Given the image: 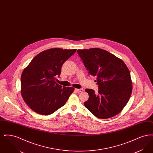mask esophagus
I'll use <instances>...</instances> for the list:
<instances>
[{"mask_svg":"<svg viewBox=\"0 0 153 153\" xmlns=\"http://www.w3.org/2000/svg\"><path fill=\"white\" fill-rule=\"evenodd\" d=\"M84 91V89H77V88H76L75 89V91H76L77 92H78V93H79V92H82Z\"/></svg>","mask_w":153,"mask_h":153,"instance_id":"obj_1","label":"esophagus"}]
</instances>
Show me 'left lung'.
Segmentation results:
<instances>
[{
	"label": "left lung",
	"instance_id": "obj_1",
	"mask_svg": "<svg viewBox=\"0 0 153 153\" xmlns=\"http://www.w3.org/2000/svg\"><path fill=\"white\" fill-rule=\"evenodd\" d=\"M77 53L89 75L96 76L99 91L86 89L89 99L84 105L95 117L108 119L121 112L132 93L130 71L123 61L99 48L79 49Z\"/></svg>",
	"mask_w": 153,
	"mask_h": 153
}]
</instances>
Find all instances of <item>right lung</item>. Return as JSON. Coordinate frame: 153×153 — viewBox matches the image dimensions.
<instances>
[{"mask_svg":"<svg viewBox=\"0 0 153 153\" xmlns=\"http://www.w3.org/2000/svg\"><path fill=\"white\" fill-rule=\"evenodd\" d=\"M77 49L52 48L34 57L21 75V92L23 100L36 113L48 115L64 105L74 90L56 83V76L66 61Z\"/></svg>","mask_w":153,"mask_h":153,"instance_id":"1","label":"right lung"}]
</instances>
